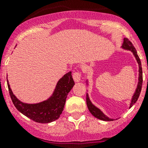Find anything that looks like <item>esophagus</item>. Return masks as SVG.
<instances>
[{
  "mask_svg": "<svg viewBox=\"0 0 148 148\" xmlns=\"http://www.w3.org/2000/svg\"><path fill=\"white\" fill-rule=\"evenodd\" d=\"M73 79L75 82H79L81 81V72L79 71H75L73 74Z\"/></svg>",
  "mask_w": 148,
  "mask_h": 148,
  "instance_id": "1",
  "label": "esophagus"
}]
</instances>
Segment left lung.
Listing matches in <instances>:
<instances>
[{
	"label": "left lung",
	"instance_id": "left-lung-1",
	"mask_svg": "<svg viewBox=\"0 0 148 148\" xmlns=\"http://www.w3.org/2000/svg\"><path fill=\"white\" fill-rule=\"evenodd\" d=\"M122 49H125V50L130 51L132 52L134 56L135 57V59H136L137 62L139 66V77H138V85H137V88L135 89V92L134 93L133 96L132 97V100H131L130 105V108L131 107L133 106V104H135V102L138 100L139 96H140V92H141L142 89V84H143V69H142V66H141V62H140V59L139 58L138 53H137V51L135 49V48L134 47V46L132 45V43L129 41L127 38H124V41L123 44H122V46H121ZM86 84H88V80H86ZM86 104H87V107L89 109V112H91V114L95 117L96 118L99 119V120H104V121H113L114 120V119L110 118L109 117H107V115L104 114L100 110H99L98 107H97L96 106L92 104V102H91L90 99L89 97V95L86 93Z\"/></svg>",
	"mask_w": 148,
	"mask_h": 148
}]
</instances>
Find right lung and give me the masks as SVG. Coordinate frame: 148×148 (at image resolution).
<instances>
[{"label": "right lung", "mask_w": 148, "mask_h": 148, "mask_svg": "<svg viewBox=\"0 0 148 148\" xmlns=\"http://www.w3.org/2000/svg\"><path fill=\"white\" fill-rule=\"evenodd\" d=\"M7 82L10 98L16 109L38 123H49L59 119L64 110L67 95L74 85L71 72L69 71L58 81L50 97L43 102L28 104L20 101L13 95L8 79Z\"/></svg>", "instance_id": "right-lung-1"}]
</instances>
